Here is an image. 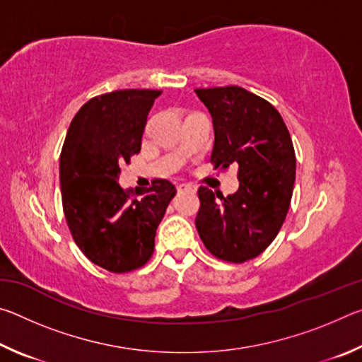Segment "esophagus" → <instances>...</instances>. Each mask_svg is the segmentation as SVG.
<instances>
[{"label":"esophagus","mask_w":362,"mask_h":362,"mask_svg":"<svg viewBox=\"0 0 362 362\" xmlns=\"http://www.w3.org/2000/svg\"><path fill=\"white\" fill-rule=\"evenodd\" d=\"M177 192H179V193H185V192L194 193V192H196V188H194V187H192V185H185V183H183V185H179V187H177Z\"/></svg>","instance_id":"1"}]
</instances>
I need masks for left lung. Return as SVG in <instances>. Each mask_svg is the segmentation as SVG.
Masks as SVG:
<instances>
[{
	"label": "left lung",
	"mask_w": 362,
	"mask_h": 362,
	"mask_svg": "<svg viewBox=\"0 0 362 362\" xmlns=\"http://www.w3.org/2000/svg\"><path fill=\"white\" fill-rule=\"evenodd\" d=\"M212 115L214 169L238 166L240 188L223 196L199 187L196 230L217 259L244 263L260 255L284 223L296 182V151L283 116L240 86L194 89Z\"/></svg>",
	"instance_id": "obj_1"
}]
</instances>
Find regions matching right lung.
I'll return each mask as SVG.
<instances>
[{"instance_id": "obj_1", "label": "right lung", "mask_w": 362, "mask_h": 362, "mask_svg": "<svg viewBox=\"0 0 362 362\" xmlns=\"http://www.w3.org/2000/svg\"><path fill=\"white\" fill-rule=\"evenodd\" d=\"M161 90L121 89L97 95L71 119L60 151L62 206L76 246L112 273L144 267L175 194L169 180L124 192L121 164L139 155L146 116Z\"/></svg>"}]
</instances>
